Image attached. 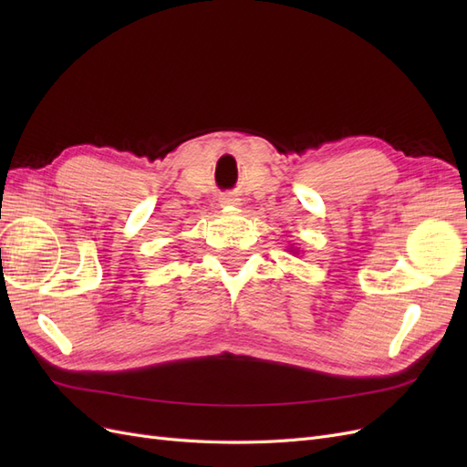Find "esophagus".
<instances>
[{"label":"esophagus","instance_id":"esophagus-1","mask_svg":"<svg viewBox=\"0 0 467 467\" xmlns=\"http://www.w3.org/2000/svg\"><path fill=\"white\" fill-rule=\"evenodd\" d=\"M223 204H237V199H223Z\"/></svg>","mask_w":467,"mask_h":467}]
</instances>
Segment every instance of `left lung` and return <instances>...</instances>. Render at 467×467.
<instances>
[{
	"label": "left lung",
	"mask_w": 467,
	"mask_h": 467,
	"mask_svg": "<svg viewBox=\"0 0 467 467\" xmlns=\"http://www.w3.org/2000/svg\"><path fill=\"white\" fill-rule=\"evenodd\" d=\"M292 251H294V253H296V249H292Z\"/></svg>",
	"instance_id": "1"
}]
</instances>
